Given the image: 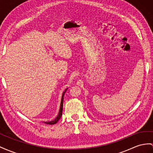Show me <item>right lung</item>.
Masks as SVG:
<instances>
[{
	"instance_id": "add662e5",
	"label": "right lung",
	"mask_w": 153,
	"mask_h": 153,
	"mask_svg": "<svg viewBox=\"0 0 153 153\" xmlns=\"http://www.w3.org/2000/svg\"><path fill=\"white\" fill-rule=\"evenodd\" d=\"M66 91V89L65 90V91ZM65 91L63 92V94H62V98H61V102L60 110H59V112L58 116L56 117V118L54 120L51 121H46V122H45V123L48 124V125H54V124H56V123H57V121L60 120V118L61 117V116H62V107H63V99H64V95H65Z\"/></svg>"
}]
</instances>
